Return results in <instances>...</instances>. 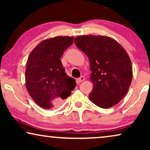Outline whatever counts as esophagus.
Wrapping results in <instances>:
<instances>
[{
  "label": "esophagus",
  "instance_id": "34e87169",
  "mask_svg": "<svg viewBox=\"0 0 150 150\" xmlns=\"http://www.w3.org/2000/svg\"><path fill=\"white\" fill-rule=\"evenodd\" d=\"M84 81H85V77L82 76H81L80 78H79V79H76V83L78 84H79V83H81V82H83Z\"/></svg>",
  "mask_w": 150,
  "mask_h": 150
}]
</instances>
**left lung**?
<instances>
[{
	"label": "left lung",
	"instance_id": "left-lung-1",
	"mask_svg": "<svg viewBox=\"0 0 150 150\" xmlns=\"http://www.w3.org/2000/svg\"><path fill=\"white\" fill-rule=\"evenodd\" d=\"M74 43L89 58L93 90L89 99L102 108L112 107L128 92L132 67L125 49L114 39L104 35L78 36Z\"/></svg>",
	"mask_w": 150,
	"mask_h": 150
}]
</instances>
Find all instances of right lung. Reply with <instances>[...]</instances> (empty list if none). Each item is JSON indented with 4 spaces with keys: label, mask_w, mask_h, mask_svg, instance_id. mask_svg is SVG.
I'll return each instance as SVG.
<instances>
[{
    "label": "right lung",
    "mask_w": 150,
    "mask_h": 150,
    "mask_svg": "<svg viewBox=\"0 0 150 150\" xmlns=\"http://www.w3.org/2000/svg\"><path fill=\"white\" fill-rule=\"evenodd\" d=\"M74 37L57 36L41 42L26 64L25 85L34 102L44 109L69 97L76 83L65 73L60 58L73 44Z\"/></svg>",
    "instance_id": "right-lung-1"
}]
</instances>
